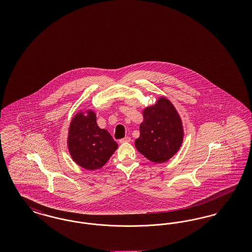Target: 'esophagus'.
I'll use <instances>...</instances> for the list:
<instances>
[{
	"mask_svg": "<svg viewBox=\"0 0 252 252\" xmlns=\"http://www.w3.org/2000/svg\"><path fill=\"white\" fill-rule=\"evenodd\" d=\"M130 142V138L129 137H126V138H123L119 141L120 144H124V143H129Z\"/></svg>",
	"mask_w": 252,
	"mask_h": 252,
	"instance_id": "34e87169",
	"label": "esophagus"
}]
</instances>
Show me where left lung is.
Segmentation results:
<instances>
[{"instance_id":"obj_1","label":"left lung","mask_w":252,"mask_h":252,"mask_svg":"<svg viewBox=\"0 0 252 252\" xmlns=\"http://www.w3.org/2000/svg\"><path fill=\"white\" fill-rule=\"evenodd\" d=\"M182 141L181 119L168 99L160 97L154 106L144 108L140 137L135 141L141 154L153 162L162 163L179 151Z\"/></svg>"}]
</instances>
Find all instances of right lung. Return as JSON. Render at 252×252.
Masks as SVG:
<instances>
[{"mask_svg":"<svg viewBox=\"0 0 252 252\" xmlns=\"http://www.w3.org/2000/svg\"><path fill=\"white\" fill-rule=\"evenodd\" d=\"M118 144L106 129H101L96 123L93 110L77 113L72 118L68 148L72 159L87 170H96L104 166L117 149Z\"/></svg>","mask_w":252,"mask_h":252,"instance_id":"right-lung-1","label":"right lung"}]
</instances>
